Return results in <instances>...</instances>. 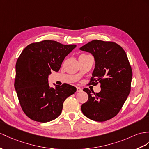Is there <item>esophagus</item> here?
Returning <instances> with one entry per match:
<instances>
[{"label": "esophagus", "instance_id": "1", "mask_svg": "<svg viewBox=\"0 0 149 149\" xmlns=\"http://www.w3.org/2000/svg\"><path fill=\"white\" fill-rule=\"evenodd\" d=\"M82 91V89L80 87H77V92H81Z\"/></svg>", "mask_w": 149, "mask_h": 149}]
</instances>
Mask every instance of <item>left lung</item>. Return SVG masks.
<instances>
[{
    "instance_id": "8db88e82",
    "label": "left lung",
    "mask_w": 149,
    "mask_h": 149,
    "mask_svg": "<svg viewBox=\"0 0 149 149\" xmlns=\"http://www.w3.org/2000/svg\"><path fill=\"white\" fill-rule=\"evenodd\" d=\"M91 53L95 61L90 83H100L99 93L85 88L88 100L83 104L81 111L95 121H106L121 110L131 90L132 70L122 47L112 42L93 40L79 48Z\"/></svg>"
}]
</instances>
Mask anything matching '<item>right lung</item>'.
Instances as JSON below:
<instances>
[{"label":"right lung","instance_id":"1","mask_svg":"<svg viewBox=\"0 0 149 149\" xmlns=\"http://www.w3.org/2000/svg\"><path fill=\"white\" fill-rule=\"evenodd\" d=\"M76 47L46 40L28 45L18 57L14 88L23 112L32 120L46 123L56 119L64 100L77 91L67 83L50 87L48 81L51 71H59Z\"/></svg>","mask_w":149,"mask_h":149}]
</instances>
